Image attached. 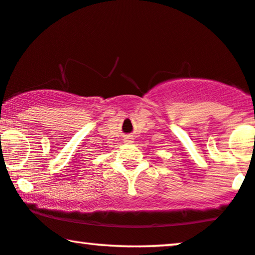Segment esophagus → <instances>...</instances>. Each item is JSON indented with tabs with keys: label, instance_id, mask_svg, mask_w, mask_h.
Wrapping results in <instances>:
<instances>
[{
	"label": "esophagus",
	"instance_id": "esophagus-1",
	"mask_svg": "<svg viewBox=\"0 0 255 255\" xmlns=\"http://www.w3.org/2000/svg\"><path fill=\"white\" fill-rule=\"evenodd\" d=\"M125 143H127V144H130V143H133V138H129V137H127V138H125Z\"/></svg>",
	"mask_w": 255,
	"mask_h": 255
}]
</instances>
